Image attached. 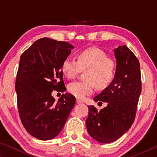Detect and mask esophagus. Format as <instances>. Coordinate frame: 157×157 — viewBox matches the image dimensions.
Listing matches in <instances>:
<instances>
[{"instance_id":"obj_1","label":"esophagus","mask_w":157,"mask_h":157,"mask_svg":"<svg viewBox=\"0 0 157 157\" xmlns=\"http://www.w3.org/2000/svg\"><path fill=\"white\" fill-rule=\"evenodd\" d=\"M76 102L78 103V104H82V103H83V102H82V101L81 100L78 99V98L76 100Z\"/></svg>"}]
</instances>
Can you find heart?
Segmentation results:
<instances>
[{"label": "heart", "instance_id": "obj_1", "mask_svg": "<svg viewBox=\"0 0 157 157\" xmlns=\"http://www.w3.org/2000/svg\"><path fill=\"white\" fill-rule=\"evenodd\" d=\"M84 72V81H74L68 85V91L80 99L91 95L95 85L98 89H104L113 80L116 72V62L108 57L102 50L91 48L79 53L78 61L66 57L63 61L62 71L68 78H73L81 71Z\"/></svg>", "mask_w": 157, "mask_h": 157}]
</instances>
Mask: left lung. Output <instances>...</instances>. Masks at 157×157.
I'll use <instances>...</instances> for the list:
<instances>
[{
    "label": "left lung",
    "instance_id": "8db88e82",
    "mask_svg": "<svg viewBox=\"0 0 157 157\" xmlns=\"http://www.w3.org/2000/svg\"><path fill=\"white\" fill-rule=\"evenodd\" d=\"M116 72L110 84L94 100L107 102L98 111L89 106L86 129L93 139L101 143L115 141L134 123L138 102L141 93L140 63L134 53L125 45L113 50Z\"/></svg>",
    "mask_w": 157,
    "mask_h": 157
}]
</instances>
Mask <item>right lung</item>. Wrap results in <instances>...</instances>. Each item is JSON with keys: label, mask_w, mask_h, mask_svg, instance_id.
<instances>
[{"label": "right lung", "mask_w": 157, "mask_h": 157, "mask_svg": "<svg viewBox=\"0 0 157 157\" xmlns=\"http://www.w3.org/2000/svg\"><path fill=\"white\" fill-rule=\"evenodd\" d=\"M74 48L45 37L21 56L15 84L18 112L23 125L36 139L56 137L75 106V98L68 93L57 102L52 96L54 90L66 91L62 65Z\"/></svg>", "instance_id": "obj_1"}]
</instances>
